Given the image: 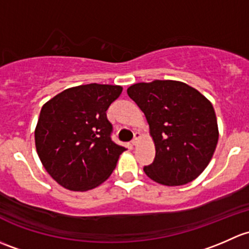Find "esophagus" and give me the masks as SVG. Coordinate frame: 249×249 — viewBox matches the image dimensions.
<instances>
[{
    "label": "esophagus",
    "instance_id": "esophagus-1",
    "mask_svg": "<svg viewBox=\"0 0 249 249\" xmlns=\"http://www.w3.org/2000/svg\"><path fill=\"white\" fill-rule=\"evenodd\" d=\"M139 138H140L139 133H135V134H134V139H133V142H132V145L133 146L138 145V142H139Z\"/></svg>",
    "mask_w": 249,
    "mask_h": 249
}]
</instances>
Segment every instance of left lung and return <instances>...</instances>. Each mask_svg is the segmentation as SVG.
<instances>
[{
  "label": "left lung",
  "instance_id": "obj_1",
  "mask_svg": "<svg viewBox=\"0 0 249 249\" xmlns=\"http://www.w3.org/2000/svg\"><path fill=\"white\" fill-rule=\"evenodd\" d=\"M127 93L145 114L155 142L146 175L164 186H182L205 170L218 142L211 102L198 89L176 80L138 83Z\"/></svg>",
  "mask_w": 249,
  "mask_h": 249
}]
</instances>
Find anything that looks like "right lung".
<instances>
[{
  "label": "right lung",
  "mask_w": 249,
  "mask_h": 249,
  "mask_svg": "<svg viewBox=\"0 0 249 249\" xmlns=\"http://www.w3.org/2000/svg\"><path fill=\"white\" fill-rule=\"evenodd\" d=\"M121 93L119 85L89 84L65 89L42 107L36 150L49 175L63 188L89 191L114 171L125 147L110 138L107 110Z\"/></svg>",
  "instance_id": "1"
}]
</instances>
